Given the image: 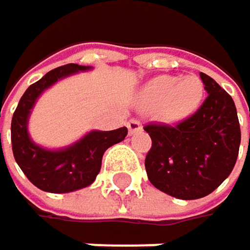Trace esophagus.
Returning <instances> with one entry per match:
<instances>
[{"mask_svg": "<svg viewBox=\"0 0 250 250\" xmlns=\"http://www.w3.org/2000/svg\"><path fill=\"white\" fill-rule=\"evenodd\" d=\"M126 126H128L129 134H134V132L142 131V124H140V121H137V119H129V121L126 122Z\"/></svg>", "mask_w": 250, "mask_h": 250, "instance_id": "esophagus-1", "label": "esophagus"}]
</instances>
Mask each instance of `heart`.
Segmentation results:
<instances>
[{"label": "heart", "mask_w": 250, "mask_h": 250, "mask_svg": "<svg viewBox=\"0 0 250 250\" xmlns=\"http://www.w3.org/2000/svg\"><path fill=\"white\" fill-rule=\"evenodd\" d=\"M202 95L204 85L198 77L187 75L178 80L173 75H160L142 89L139 101L143 108H158L165 119L178 121L198 108Z\"/></svg>", "instance_id": "b5f03b06"}]
</instances>
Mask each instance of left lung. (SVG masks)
I'll return each instance as SVG.
<instances>
[{"label":"left lung","mask_w":250,"mask_h":250,"mask_svg":"<svg viewBox=\"0 0 250 250\" xmlns=\"http://www.w3.org/2000/svg\"><path fill=\"white\" fill-rule=\"evenodd\" d=\"M208 96L190 118L173 126L147 124L152 146L145 167L154 187L178 199H199L232 172L241 140L232 98L207 74H199Z\"/></svg>","instance_id":"left-lung-1"}]
</instances>
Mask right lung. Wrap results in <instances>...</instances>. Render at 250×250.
<instances>
[{"label": "right lung", "instance_id": "add662e5", "mask_svg": "<svg viewBox=\"0 0 250 250\" xmlns=\"http://www.w3.org/2000/svg\"><path fill=\"white\" fill-rule=\"evenodd\" d=\"M89 66L69 63L56 67L31 84L22 95L12 118V149L21 170L37 188L49 193H69L90 186L101 170L103 155L110 146L122 142L126 126L113 131H90L74 145L49 151L28 136V118L37 98L59 80L87 71Z\"/></svg>", "mask_w": 250, "mask_h": 250}]
</instances>
